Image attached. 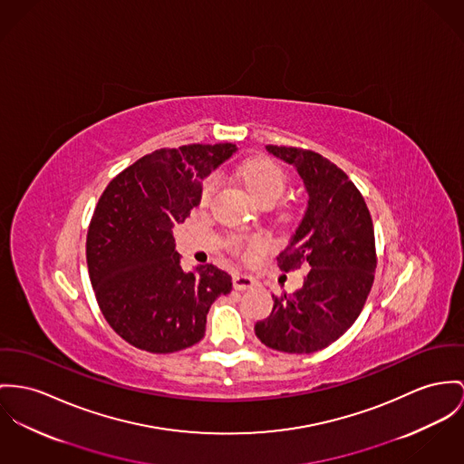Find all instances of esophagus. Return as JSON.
Instances as JSON below:
<instances>
[{"instance_id":"esophagus-1","label":"esophagus","mask_w":464,"mask_h":464,"mask_svg":"<svg viewBox=\"0 0 464 464\" xmlns=\"http://www.w3.org/2000/svg\"><path fill=\"white\" fill-rule=\"evenodd\" d=\"M233 285H235V289L244 291V289H250L252 285H256V281H254L250 276L235 274V276H233Z\"/></svg>"}]
</instances>
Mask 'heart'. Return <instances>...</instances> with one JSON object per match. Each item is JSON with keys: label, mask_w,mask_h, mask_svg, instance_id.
Returning a JSON list of instances; mask_svg holds the SVG:
<instances>
[{"label": "heart", "mask_w": 464, "mask_h": 464, "mask_svg": "<svg viewBox=\"0 0 464 464\" xmlns=\"http://www.w3.org/2000/svg\"><path fill=\"white\" fill-rule=\"evenodd\" d=\"M238 177L246 188L259 203H276L285 188V175L277 162L266 157H256L244 162L238 169ZM215 192V179H208L199 190V205L207 207ZM231 247L244 257H252L266 247L265 238L261 237H235L231 240Z\"/></svg>", "instance_id": "b5f03b06"}]
</instances>
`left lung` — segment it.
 <instances>
[{
  "instance_id": "left-lung-1",
  "label": "left lung",
  "mask_w": 464,
  "mask_h": 464,
  "mask_svg": "<svg viewBox=\"0 0 464 464\" xmlns=\"http://www.w3.org/2000/svg\"><path fill=\"white\" fill-rule=\"evenodd\" d=\"M293 164L309 192L307 210L279 257L289 272L311 266L304 285L281 296L254 324L257 339L277 352L314 353L337 341L358 318L374 283L376 246L369 208L355 183L313 150L268 144Z\"/></svg>"
}]
</instances>
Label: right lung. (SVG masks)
<instances>
[{
	"label": "right lung",
	"mask_w": 464,
	"mask_h": 464,
	"mask_svg": "<svg viewBox=\"0 0 464 464\" xmlns=\"http://www.w3.org/2000/svg\"><path fill=\"white\" fill-rule=\"evenodd\" d=\"M237 151L231 143L160 148L109 181L92 217L86 263L111 328L150 353L199 343L231 276L215 265L185 272L173 226L199 205L203 179Z\"/></svg>",
	"instance_id": "right-lung-1"
}]
</instances>
